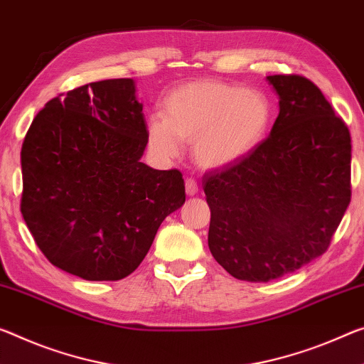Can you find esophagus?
Segmentation results:
<instances>
[{
    "label": "esophagus",
    "mask_w": 364,
    "mask_h": 364,
    "mask_svg": "<svg viewBox=\"0 0 364 364\" xmlns=\"http://www.w3.org/2000/svg\"><path fill=\"white\" fill-rule=\"evenodd\" d=\"M198 191H199L198 181H196L194 178H188V180H186V194L194 196V194H198Z\"/></svg>",
    "instance_id": "obj_1"
}]
</instances>
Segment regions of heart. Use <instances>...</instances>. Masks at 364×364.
I'll use <instances>...</instances> for the list:
<instances>
[{"instance_id":"b5f03b06","label":"heart","mask_w":364,"mask_h":364,"mask_svg":"<svg viewBox=\"0 0 364 364\" xmlns=\"http://www.w3.org/2000/svg\"><path fill=\"white\" fill-rule=\"evenodd\" d=\"M270 121L272 105L262 92L198 80L173 90L165 114L149 118V147L170 160L183 152V142H193V159L200 168H222L256 151Z\"/></svg>"}]
</instances>
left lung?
<instances>
[{
	"label": "left lung",
	"instance_id": "1",
	"mask_svg": "<svg viewBox=\"0 0 364 364\" xmlns=\"http://www.w3.org/2000/svg\"><path fill=\"white\" fill-rule=\"evenodd\" d=\"M279 117L247 157L205 173L209 250L238 280L269 282L327 251L351 199V139L316 84L267 76Z\"/></svg>",
	"mask_w": 364,
	"mask_h": 364
}]
</instances>
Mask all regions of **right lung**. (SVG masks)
I'll return each instance as SVG.
<instances>
[{
    "label": "right lung",
    "instance_id": "add662e5",
    "mask_svg": "<svg viewBox=\"0 0 364 364\" xmlns=\"http://www.w3.org/2000/svg\"><path fill=\"white\" fill-rule=\"evenodd\" d=\"M147 141L132 79L80 85L33 118L21 151V212L58 269L92 282L124 279L184 204L181 171L141 161Z\"/></svg>",
    "mask_w": 364,
    "mask_h": 364
}]
</instances>
